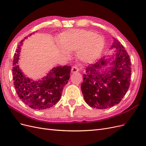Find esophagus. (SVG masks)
<instances>
[{
	"instance_id": "1",
	"label": "esophagus",
	"mask_w": 146,
	"mask_h": 146,
	"mask_svg": "<svg viewBox=\"0 0 146 146\" xmlns=\"http://www.w3.org/2000/svg\"><path fill=\"white\" fill-rule=\"evenodd\" d=\"M78 70H79V69L77 67V66H73L71 69V72L72 73L77 72H78Z\"/></svg>"
}]
</instances>
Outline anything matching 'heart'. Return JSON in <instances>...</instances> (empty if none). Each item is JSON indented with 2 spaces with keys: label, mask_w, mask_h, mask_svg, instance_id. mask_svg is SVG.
<instances>
[{
  "label": "heart",
  "mask_w": 146,
  "mask_h": 146,
  "mask_svg": "<svg viewBox=\"0 0 146 146\" xmlns=\"http://www.w3.org/2000/svg\"><path fill=\"white\" fill-rule=\"evenodd\" d=\"M59 47L66 56L69 52H77V57L83 63H90L98 58L104 46V38L92 31L69 30L61 35Z\"/></svg>",
  "instance_id": "heart-1"
}]
</instances>
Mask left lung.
Instances as JSON below:
<instances>
[{
	"mask_svg": "<svg viewBox=\"0 0 146 146\" xmlns=\"http://www.w3.org/2000/svg\"><path fill=\"white\" fill-rule=\"evenodd\" d=\"M110 50L112 55H104L86 68L81 90L86 103L98 109L111 108L120 102L130 84L131 63L124 47L116 38ZM109 57V58H107Z\"/></svg>",
	"mask_w": 146,
	"mask_h": 146,
	"instance_id": "1",
	"label": "left lung"
}]
</instances>
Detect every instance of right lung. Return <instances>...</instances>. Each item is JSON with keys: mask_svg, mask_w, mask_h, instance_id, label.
Returning <instances> with one entry per match:
<instances>
[{"mask_svg": "<svg viewBox=\"0 0 146 146\" xmlns=\"http://www.w3.org/2000/svg\"><path fill=\"white\" fill-rule=\"evenodd\" d=\"M31 35L32 33L29 36ZM24 41L22 40L17 47L13 63V81L17 94L20 99L31 108H49L60 100L63 88L69 80L71 67L68 66L54 67L47 76L37 80L27 77L17 64L21 46H23Z\"/></svg>", "mask_w": 146, "mask_h": 146, "instance_id": "right-lung-1", "label": "right lung"}]
</instances>
